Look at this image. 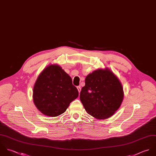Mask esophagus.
<instances>
[{
	"mask_svg": "<svg viewBox=\"0 0 156 156\" xmlns=\"http://www.w3.org/2000/svg\"><path fill=\"white\" fill-rule=\"evenodd\" d=\"M77 89H78V92H79V94H80V91H81V87H80V86H78V87H77Z\"/></svg>",
	"mask_w": 156,
	"mask_h": 156,
	"instance_id": "1",
	"label": "esophagus"
}]
</instances>
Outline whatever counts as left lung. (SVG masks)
Listing matches in <instances>:
<instances>
[{"instance_id": "obj_1", "label": "left lung", "mask_w": 156, "mask_h": 156, "mask_svg": "<svg viewBox=\"0 0 156 156\" xmlns=\"http://www.w3.org/2000/svg\"><path fill=\"white\" fill-rule=\"evenodd\" d=\"M80 100L87 113L97 119H105L115 114L123 99L122 86L118 78L108 68L89 74Z\"/></svg>"}]
</instances>
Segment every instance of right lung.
<instances>
[{"instance_id": "1", "label": "right lung", "mask_w": 156, "mask_h": 156, "mask_svg": "<svg viewBox=\"0 0 156 156\" xmlns=\"http://www.w3.org/2000/svg\"><path fill=\"white\" fill-rule=\"evenodd\" d=\"M78 96L71 77L57 64L47 66L38 76L33 89V101L43 115L55 117L63 113Z\"/></svg>"}]
</instances>
